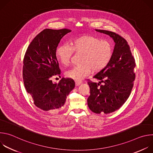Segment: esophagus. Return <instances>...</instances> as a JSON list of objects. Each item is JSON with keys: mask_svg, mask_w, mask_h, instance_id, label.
I'll list each match as a JSON object with an SVG mask.
<instances>
[{"mask_svg": "<svg viewBox=\"0 0 153 153\" xmlns=\"http://www.w3.org/2000/svg\"><path fill=\"white\" fill-rule=\"evenodd\" d=\"M76 86H79L80 84H81L82 83V81H76Z\"/></svg>", "mask_w": 153, "mask_h": 153, "instance_id": "esophagus-1", "label": "esophagus"}]
</instances>
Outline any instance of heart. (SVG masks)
<instances>
[{"label":"heart","mask_w":153,"mask_h":153,"mask_svg":"<svg viewBox=\"0 0 153 153\" xmlns=\"http://www.w3.org/2000/svg\"><path fill=\"white\" fill-rule=\"evenodd\" d=\"M73 52L82 54V63L65 73L67 77L80 80L89 75L92 71L99 72L110 63L113 55V47L110 42L102 40L92 35H82L72 39L70 45H59L55 51L58 62L62 65H68L71 62Z\"/></svg>","instance_id":"b5f03b06"}]
</instances>
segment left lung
<instances>
[{
    "instance_id": "left-lung-1",
    "label": "left lung",
    "mask_w": 153,
    "mask_h": 153,
    "mask_svg": "<svg viewBox=\"0 0 153 153\" xmlns=\"http://www.w3.org/2000/svg\"><path fill=\"white\" fill-rule=\"evenodd\" d=\"M96 31L109 35L115 42L112 59L108 66L89 80L90 95L87 103L97 114H109L119 109L129 97L135 79V60L126 40L119 34L106 30Z\"/></svg>"
}]
</instances>
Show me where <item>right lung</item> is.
I'll list each match as a JSON object with an SVG mask.
<instances>
[{
    "mask_svg": "<svg viewBox=\"0 0 153 153\" xmlns=\"http://www.w3.org/2000/svg\"><path fill=\"white\" fill-rule=\"evenodd\" d=\"M68 29H45L29 45L24 59L23 79L34 104L43 111L61 110L75 86L71 79L62 78L58 83L51 79L60 74L56 49Z\"/></svg>",
    "mask_w": 153,
    "mask_h": 153,
    "instance_id": "add662e5",
    "label": "right lung"
}]
</instances>
